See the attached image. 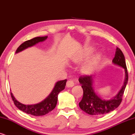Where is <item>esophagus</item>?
Here are the masks:
<instances>
[{"label":"esophagus","instance_id":"34e87169","mask_svg":"<svg viewBox=\"0 0 135 135\" xmlns=\"http://www.w3.org/2000/svg\"><path fill=\"white\" fill-rule=\"evenodd\" d=\"M75 80H73V79H70L67 82V86L68 87H72L74 85H75Z\"/></svg>","mask_w":135,"mask_h":135}]
</instances>
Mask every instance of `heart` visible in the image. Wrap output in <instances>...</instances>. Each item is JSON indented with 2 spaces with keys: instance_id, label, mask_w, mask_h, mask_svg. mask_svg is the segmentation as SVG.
<instances>
[{
  "instance_id": "b5f03b06",
  "label": "heart",
  "mask_w": 135,
  "mask_h": 135,
  "mask_svg": "<svg viewBox=\"0 0 135 135\" xmlns=\"http://www.w3.org/2000/svg\"><path fill=\"white\" fill-rule=\"evenodd\" d=\"M92 51V49H88L85 51V52L83 53L82 56H81V59H84L86 58L87 56H89V54ZM100 58V55L99 54H95V56L92 57V58L90 59V60L87 62L84 67L83 68V71L84 72V73H88V72H90L91 70H92L93 68H94L95 65L97 63V62L98 61V60Z\"/></svg>"
}]
</instances>
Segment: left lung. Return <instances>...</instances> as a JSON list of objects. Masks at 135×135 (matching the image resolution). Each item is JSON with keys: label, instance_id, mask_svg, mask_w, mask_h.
<instances>
[{"label": "left lung", "instance_id": "8db88e82", "mask_svg": "<svg viewBox=\"0 0 135 135\" xmlns=\"http://www.w3.org/2000/svg\"><path fill=\"white\" fill-rule=\"evenodd\" d=\"M113 63L124 68L125 78L124 85L120 91L111 99H102L96 94L93 88V78L92 76L84 75L79 78V82L83 89V97L81 101L79 103V106L85 113L95 115L106 114L116 109L122 102L123 95L128 83V75L124 55L119 48H117L115 50Z\"/></svg>", "mask_w": 135, "mask_h": 135}]
</instances>
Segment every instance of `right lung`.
I'll return each mask as SVG.
<instances>
[{
  "mask_svg": "<svg viewBox=\"0 0 135 135\" xmlns=\"http://www.w3.org/2000/svg\"><path fill=\"white\" fill-rule=\"evenodd\" d=\"M47 38H48V36L38 37L33 38L29 40L24 41L16 49V53L21 52V51L29 48V47L33 46L38 43L45 41V40L47 39ZM66 82H67V79L57 82L52 92L48 96V97H46L40 103L35 104V105H26L21 103L20 102L17 101L15 99L11 92L10 93L11 97L15 106L21 111L29 114L35 115V116H40V115L46 114L54 109L56 106L57 103V96L59 93L65 89Z\"/></svg>",
  "mask_w": 135,
  "mask_h": 135,
  "instance_id": "right-lung-1",
  "label": "right lung"
}]
</instances>
